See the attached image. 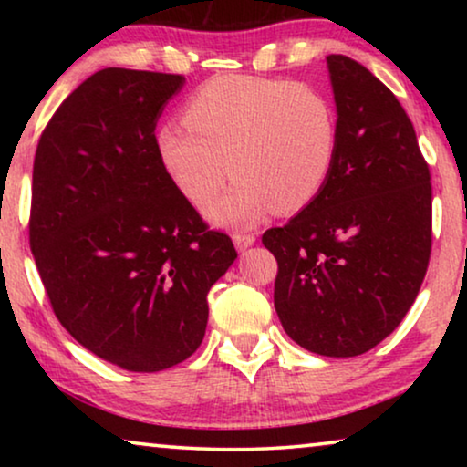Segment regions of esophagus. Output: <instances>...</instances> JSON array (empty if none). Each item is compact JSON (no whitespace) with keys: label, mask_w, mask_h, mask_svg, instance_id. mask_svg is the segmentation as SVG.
I'll return each instance as SVG.
<instances>
[{"label":"esophagus","mask_w":467,"mask_h":467,"mask_svg":"<svg viewBox=\"0 0 467 467\" xmlns=\"http://www.w3.org/2000/svg\"><path fill=\"white\" fill-rule=\"evenodd\" d=\"M234 244L238 251H246L248 246L254 244V235L253 234H234Z\"/></svg>","instance_id":"obj_1"}]
</instances>
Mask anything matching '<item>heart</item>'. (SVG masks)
Wrapping results in <instances>:
<instances>
[{
    "label": "heart",
    "mask_w": 467,
    "mask_h": 467,
    "mask_svg": "<svg viewBox=\"0 0 467 467\" xmlns=\"http://www.w3.org/2000/svg\"><path fill=\"white\" fill-rule=\"evenodd\" d=\"M182 123L155 133L161 170L197 210L227 176L232 191L210 208L216 225L246 227L274 210L296 214L321 193L334 168L337 117L327 95L304 82L225 74L182 108Z\"/></svg>",
    "instance_id": "1"
}]
</instances>
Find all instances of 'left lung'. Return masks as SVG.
Here are the masks:
<instances>
[{
	"label": "left lung",
	"mask_w": 467,
	"mask_h": 467,
	"mask_svg": "<svg viewBox=\"0 0 467 467\" xmlns=\"http://www.w3.org/2000/svg\"><path fill=\"white\" fill-rule=\"evenodd\" d=\"M337 150L325 187L264 234L278 261L274 308L293 342L355 357L410 310L431 254V176L412 120L361 63L327 57Z\"/></svg>",
	"instance_id": "obj_1"
}]
</instances>
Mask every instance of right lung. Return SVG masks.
Returning a JSON list of instances; mask_svg holds the SVG:
<instances>
[{"instance_id":"1","label":"right lung","mask_w":467,"mask_h":467,"mask_svg":"<svg viewBox=\"0 0 467 467\" xmlns=\"http://www.w3.org/2000/svg\"><path fill=\"white\" fill-rule=\"evenodd\" d=\"M182 85L181 74L99 69L57 108L34 159L29 246L55 317L130 372L195 353L210 286L238 257L159 165L157 119Z\"/></svg>"}]
</instances>
